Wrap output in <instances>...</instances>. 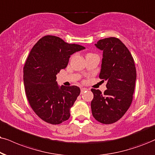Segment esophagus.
<instances>
[{
    "mask_svg": "<svg viewBox=\"0 0 155 155\" xmlns=\"http://www.w3.org/2000/svg\"><path fill=\"white\" fill-rule=\"evenodd\" d=\"M87 88H84V87H81V93H83L84 91H87Z\"/></svg>",
    "mask_w": 155,
    "mask_h": 155,
    "instance_id": "34e87169",
    "label": "esophagus"
}]
</instances>
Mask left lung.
<instances>
[{
	"instance_id": "1",
	"label": "left lung",
	"mask_w": 155,
	"mask_h": 155,
	"mask_svg": "<svg viewBox=\"0 0 155 155\" xmlns=\"http://www.w3.org/2000/svg\"><path fill=\"white\" fill-rule=\"evenodd\" d=\"M95 46L103 51L99 78L107 81L104 94L91 89L94 98L91 102L92 115L105 124L119 120L132 102L137 73L134 58L128 48L119 38L101 39Z\"/></svg>"
}]
</instances>
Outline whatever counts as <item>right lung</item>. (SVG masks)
Masks as SVG:
<instances>
[{
    "mask_svg": "<svg viewBox=\"0 0 155 155\" xmlns=\"http://www.w3.org/2000/svg\"><path fill=\"white\" fill-rule=\"evenodd\" d=\"M84 48L48 35L31 49L23 67L25 91L31 108L46 122L59 124L70 117V108L80 89L76 86L58 87L56 74L66 67L71 54Z\"/></svg>",
    "mask_w": 155,
    "mask_h": 155,
    "instance_id": "1",
    "label": "right lung"
}]
</instances>
